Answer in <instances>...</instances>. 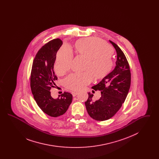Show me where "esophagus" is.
<instances>
[{"label":"esophagus","mask_w":159,"mask_h":159,"mask_svg":"<svg viewBox=\"0 0 159 159\" xmlns=\"http://www.w3.org/2000/svg\"><path fill=\"white\" fill-rule=\"evenodd\" d=\"M71 94H72L73 97H76V95L78 94V92H72Z\"/></svg>","instance_id":"34e87169"}]
</instances>
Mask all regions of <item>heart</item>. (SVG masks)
<instances>
[{
	"mask_svg": "<svg viewBox=\"0 0 159 159\" xmlns=\"http://www.w3.org/2000/svg\"><path fill=\"white\" fill-rule=\"evenodd\" d=\"M76 51L85 58L84 71L71 74L64 80L65 87L71 91H79L89 84L92 77L96 79L107 76L113 66V51L106 42L98 38H83L75 43ZM73 55L67 46L61 48L57 54L55 69L58 74H63L70 68Z\"/></svg>",
	"mask_w": 159,
	"mask_h": 159,
	"instance_id": "heart-1",
	"label": "heart"
}]
</instances>
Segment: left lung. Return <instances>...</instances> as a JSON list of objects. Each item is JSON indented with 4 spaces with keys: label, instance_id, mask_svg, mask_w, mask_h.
<instances>
[{
    "label": "left lung",
    "instance_id": "left-lung-1",
    "mask_svg": "<svg viewBox=\"0 0 159 159\" xmlns=\"http://www.w3.org/2000/svg\"><path fill=\"white\" fill-rule=\"evenodd\" d=\"M110 42L117 52L116 66L99 83L92 87L94 91H101L100 98L93 101V95L88 93V98L84 102L89 115L97 121L113 117L124 103L130 86L131 73L126 57L118 46Z\"/></svg>",
    "mask_w": 159,
    "mask_h": 159
}]
</instances>
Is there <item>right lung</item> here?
Here are the masks:
<instances>
[{
    "mask_svg": "<svg viewBox=\"0 0 159 159\" xmlns=\"http://www.w3.org/2000/svg\"><path fill=\"white\" fill-rule=\"evenodd\" d=\"M62 45L60 39H55L43 46L33 60L30 76L33 95L39 108L48 116L57 117L65 113L72 102L70 93L64 92L61 98L54 99L51 95L52 88L58 79L53 71L56 55Z\"/></svg>",
    "mask_w": 159,
    "mask_h": 159,
    "instance_id": "1",
    "label": "right lung"
}]
</instances>
